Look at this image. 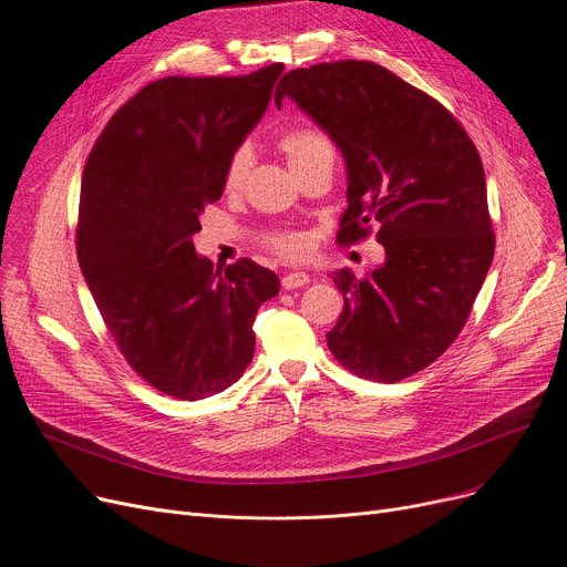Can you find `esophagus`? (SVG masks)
<instances>
[{"instance_id": "esophagus-1", "label": "esophagus", "mask_w": 567, "mask_h": 567, "mask_svg": "<svg viewBox=\"0 0 567 567\" xmlns=\"http://www.w3.org/2000/svg\"><path fill=\"white\" fill-rule=\"evenodd\" d=\"M308 282H310V276L303 274V271H293V274H287L282 278V287L285 289H299V287L308 285Z\"/></svg>"}]
</instances>
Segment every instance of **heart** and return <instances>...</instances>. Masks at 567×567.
Returning a JSON list of instances; mask_svg holds the SVG:
<instances>
[{"instance_id": "heart-1", "label": "heart", "mask_w": 567, "mask_h": 567, "mask_svg": "<svg viewBox=\"0 0 567 567\" xmlns=\"http://www.w3.org/2000/svg\"><path fill=\"white\" fill-rule=\"evenodd\" d=\"M280 152L285 154L291 172L296 178L303 176L306 172H312L317 167H331L336 161V152L331 140L326 137L321 131L315 128H296L289 131L280 137L278 142ZM252 167V152L250 146H238L231 154L227 167H225V178L223 186L225 193H238L244 188L248 172ZM264 246L271 248L278 257L282 259H301L308 255V236L299 231H276L264 236Z\"/></svg>"}]
</instances>
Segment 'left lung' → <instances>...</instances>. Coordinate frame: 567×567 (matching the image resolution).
<instances>
[{
	"label": "left lung",
	"instance_id": "1",
	"mask_svg": "<svg viewBox=\"0 0 567 567\" xmlns=\"http://www.w3.org/2000/svg\"><path fill=\"white\" fill-rule=\"evenodd\" d=\"M287 96L344 156L338 244L377 225L385 252L365 278L331 274L344 308L326 342L349 372L402 381L455 342L489 271L496 238L478 148L439 101L374 62L289 71L276 105Z\"/></svg>",
	"mask_w": 567,
	"mask_h": 567
}]
</instances>
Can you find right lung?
Returning a JSON list of instances; mask_svg holds the SVG:
<instances>
[{"instance_id": "1", "label": "right lung", "mask_w": 567, "mask_h": 567, "mask_svg": "<svg viewBox=\"0 0 567 567\" xmlns=\"http://www.w3.org/2000/svg\"><path fill=\"white\" fill-rule=\"evenodd\" d=\"M282 64L236 78L148 82L114 112L86 158L78 259L128 365L156 391L202 400L252 361V323L280 291L274 271L238 259L225 274L193 234L220 199L231 154L261 118Z\"/></svg>"}]
</instances>
